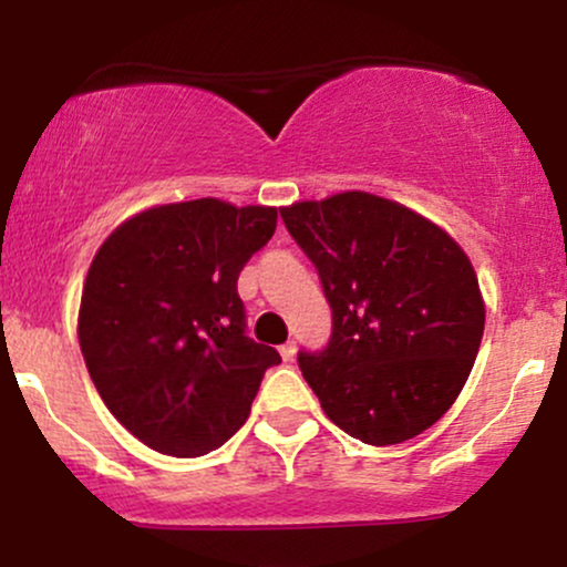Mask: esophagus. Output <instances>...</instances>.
<instances>
[{"mask_svg": "<svg viewBox=\"0 0 567 567\" xmlns=\"http://www.w3.org/2000/svg\"><path fill=\"white\" fill-rule=\"evenodd\" d=\"M279 354H282L285 362H292V357H296V343L292 341L282 343V347H279Z\"/></svg>", "mask_w": 567, "mask_h": 567, "instance_id": "esophagus-1", "label": "esophagus"}]
</instances>
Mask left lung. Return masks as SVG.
Segmentation results:
<instances>
[{"label":"left lung","instance_id":"1","mask_svg":"<svg viewBox=\"0 0 567 567\" xmlns=\"http://www.w3.org/2000/svg\"><path fill=\"white\" fill-rule=\"evenodd\" d=\"M333 309L320 354H298L336 426L396 445L437 424L485 330L477 271L442 226L394 199L341 192L279 207Z\"/></svg>","mask_w":567,"mask_h":567}]
</instances>
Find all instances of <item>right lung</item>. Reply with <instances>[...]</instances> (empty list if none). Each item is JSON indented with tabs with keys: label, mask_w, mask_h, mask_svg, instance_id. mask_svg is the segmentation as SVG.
I'll list each match as a JSON object with an SVG mask.
<instances>
[{
	"label": "right lung",
	"mask_w": 567,
	"mask_h": 567,
	"mask_svg": "<svg viewBox=\"0 0 567 567\" xmlns=\"http://www.w3.org/2000/svg\"><path fill=\"white\" fill-rule=\"evenodd\" d=\"M277 207L202 197L122 220L84 277L76 336L114 419L154 451L194 458L245 424L277 349L245 336L237 277Z\"/></svg>",
	"instance_id": "1"
}]
</instances>
